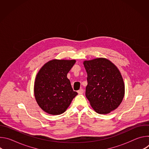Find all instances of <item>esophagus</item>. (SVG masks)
Returning <instances> with one entry per match:
<instances>
[{
    "mask_svg": "<svg viewBox=\"0 0 149 149\" xmlns=\"http://www.w3.org/2000/svg\"><path fill=\"white\" fill-rule=\"evenodd\" d=\"M77 93H78L79 94H82L84 93V90H83L82 88H81V89H79L78 91H77Z\"/></svg>",
    "mask_w": 149,
    "mask_h": 149,
    "instance_id": "esophagus-1",
    "label": "esophagus"
}]
</instances>
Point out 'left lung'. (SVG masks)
Listing matches in <instances>:
<instances>
[{"mask_svg": "<svg viewBox=\"0 0 149 149\" xmlns=\"http://www.w3.org/2000/svg\"><path fill=\"white\" fill-rule=\"evenodd\" d=\"M83 63L87 73L86 97L97 113H110L118 107L124 96V83L120 71L104 58L84 61Z\"/></svg>", "mask_w": 149, "mask_h": 149, "instance_id": "8db88e82", "label": "left lung"}]
</instances>
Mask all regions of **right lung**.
<instances>
[{
  "label": "right lung",
  "instance_id": "add662e5",
  "mask_svg": "<svg viewBox=\"0 0 149 149\" xmlns=\"http://www.w3.org/2000/svg\"><path fill=\"white\" fill-rule=\"evenodd\" d=\"M76 61L53 59L44 65L36 75L34 95L39 107L51 115L64 113L78 94L71 87L67 74Z\"/></svg>",
  "mask_w": 149,
  "mask_h": 149
}]
</instances>
